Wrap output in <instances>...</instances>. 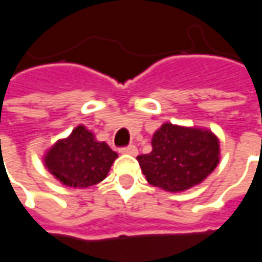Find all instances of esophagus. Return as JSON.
Masks as SVG:
<instances>
[{
	"label": "esophagus",
	"instance_id": "esophagus-1",
	"mask_svg": "<svg viewBox=\"0 0 262 262\" xmlns=\"http://www.w3.org/2000/svg\"><path fill=\"white\" fill-rule=\"evenodd\" d=\"M119 153L122 154H130V156H136L137 154V147L135 144H129V146H125V147L119 148Z\"/></svg>",
	"mask_w": 262,
	"mask_h": 262
}]
</instances>
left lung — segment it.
I'll use <instances>...</instances> for the list:
<instances>
[{
	"label": "left lung",
	"instance_id": "8db88e82",
	"mask_svg": "<svg viewBox=\"0 0 262 262\" xmlns=\"http://www.w3.org/2000/svg\"><path fill=\"white\" fill-rule=\"evenodd\" d=\"M151 146L137 161L151 185L170 192L202 182L219 163V142L209 130L165 123L153 135Z\"/></svg>",
	"mask_w": 262,
	"mask_h": 262
}]
</instances>
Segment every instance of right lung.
Returning <instances> with one entry per match:
<instances>
[{
	"label": "right lung",
	"instance_id": "1",
	"mask_svg": "<svg viewBox=\"0 0 262 262\" xmlns=\"http://www.w3.org/2000/svg\"><path fill=\"white\" fill-rule=\"evenodd\" d=\"M118 157L106 143L97 142L91 132L78 126L70 137L59 140L45 157L49 171L64 185L86 188L101 182Z\"/></svg>",
	"mask_w": 262,
	"mask_h": 262
}]
</instances>
